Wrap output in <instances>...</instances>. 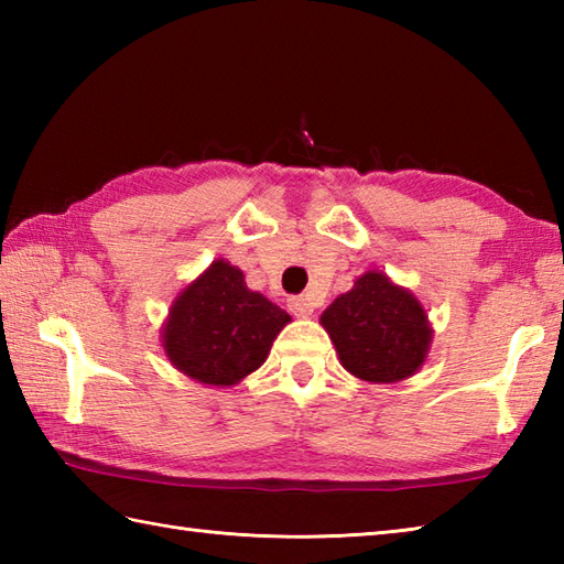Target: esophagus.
<instances>
[{
    "label": "esophagus",
    "instance_id": "obj_1",
    "mask_svg": "<svg viewBox=\"0 0 564 564\" xmlns=\"http://www.w3.org/2000/svg\"><path fill=\"white\" fill-rule=\"evenodd\" d=\"M289 307H291V313L297 317H310L315 313L317 305H315V301H310L307 295H295L289 301Z\"/></svg>",
    "mask_w": 564,
    "mask_h": 564
}]
</instances>
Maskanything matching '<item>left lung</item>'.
Instances as JSON below:
<instances>
[{
  "label": "left lung",
  "mask_w": 564,
  "mask_h": 564,
  "mask_svg": "<svg viewBox=\"0 0 564 564\" xmlns=\"http://www.w3.org/2000/svg\"><path fill=\"white\" fill-rule=\"evenodd\" d=\"M341 366L366 382H400L424 366L434 329L412 291L366 271L319 317Z\"/></svg>",
  "instance_id": "left-lung-1"
}]
</instances>
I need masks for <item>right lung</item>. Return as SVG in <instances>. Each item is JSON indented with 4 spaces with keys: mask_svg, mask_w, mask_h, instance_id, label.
<instances>
[{
    "mask_svg": "<svg viewBox=\"0 0 564 564\" xmlns=\"http://www.w3.org/2000/svg\"><path fill=\"white\" fill-rule=\"evenodd\" d=\"M291 315L249 291L242 269L215 259L174 297L162 349L176 370L203 386L230 388L267 361Z\"/></svg>",
    "mask_w": 564,
    "mask_h": 564,
    "instance_id": "obj_1",
    "label": "right lung"
}]
</instances>
